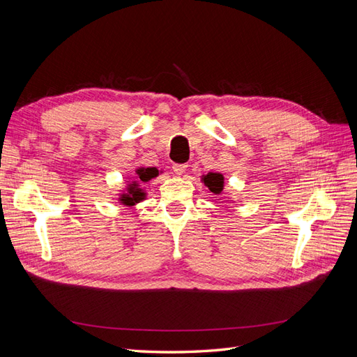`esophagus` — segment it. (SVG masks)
<instances>
[{
	"instance_id": "esophagus-1",
	"label": "esophagus",
	"mask_w": 357,
	"mask_h": 357,
	"mask_svg": "<svg viewBox=\"0 0 357 357\" xmlns=\"http://www.w3.org/2000/svg\"><path fill=\"white\" fill-rule=\"evenodd\" d=\"M186 168H188L186 164H174V165H172V171H174L177 176H181L183 172L186 171Z\"/></svg>"
}]
</instances>
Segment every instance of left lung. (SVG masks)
<instances>
[{
	"mask_svg": "<svg viewBox=\"0 0 357 357\" xmlns=\"http://www.w3.org/2000/svg\"><path fill=\"white\" fill-rule=\"evenodd\" d=\"M204 183L213 193L218 195L223 189V176L219 174V172H208L207 176H204Z\"/></svg>",
	"mask_w": 357,
	"mask_h": 357,
	"instance_id": "8db88e82",
	"label": "left lung"
}]
</instances>
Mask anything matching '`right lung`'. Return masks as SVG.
Instances as JSON below:
<instances>
[{
    "instance_id": "obj_1",
    "label": "right lung",
    "mask_w": 357,
    "mask_h": 357,
    "mask_svg": "<svg viewBox=\"0 0 357 357\" xmlns=\"http://www.w3.org/2000/svg\"><path fill=\"white\" fill-rule=\"evenodd\" d=\"M137 172H138V180L144 181V183L158 174L156 169H153V168H142V169H138ZM137 186H138L137 183H132V186H129V192L125 193V195L121 199L123 204L134 205L135 202L142 201L144 198V193L142 192V189H137Z\"/></svg>"
}]
</instances>
